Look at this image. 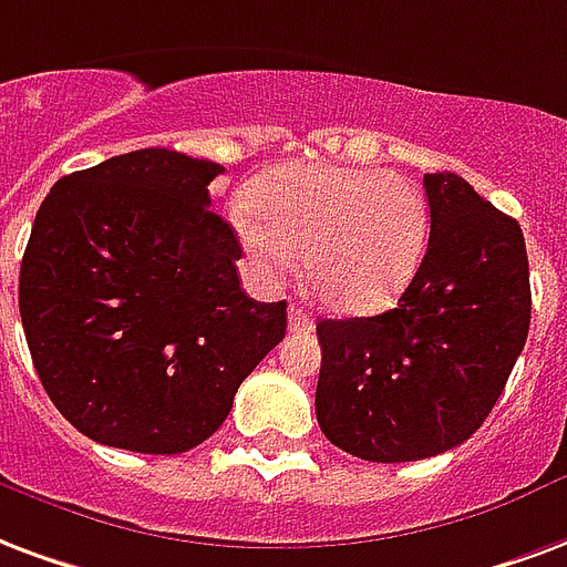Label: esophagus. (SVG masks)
<instances>
[{"instance_id": "1", "label": "esophagus", "mask_w": 567, "mask_h": 567, "mask_svg": "<svg viewBox=\"0 0 567 567\" xmlns=\"http://www.w3.org/2000/svg\"><path fill=\"white\" fill-rule=\"evenodd\" d=\"M288 327L291 330H312V316L306 309H300V306H291L288 309Z\"/></svg>"}]
</instances>
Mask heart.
Returning a JSON list of instances; mask_svg holds the SVG:
<instances>
[{
  "instance_id": "heart-1",
  "label": "heart",
  "mask_w": 567,
  "mask_h": 567,
  "mask_svg": "<svg viewBox=\"0 0 567 567\" xmlns=\"http://www.w3.org/2000/svg\"><path fill=\"white\" fill-rule=\"evenodd\" d=\"M251 270L267 282L303 255L312 295L342 316L379 312L421 267L430 213L402 174L297 165L276 171L234 207Z\"/></svg>"
}]
</instances>
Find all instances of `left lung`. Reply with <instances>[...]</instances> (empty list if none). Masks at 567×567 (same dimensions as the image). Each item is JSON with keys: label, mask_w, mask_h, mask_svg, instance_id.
<instances>
[{"label": "left lung", "mask_w": 567, "mask_h": 567, "mask_svg": "<svg viewBox=\"0 0 567 567\" xmlns=\"http://www.w3.org/2000/svg\"><path fill=\"white\" fill-rule=\"evenodd\" d=\"M430 243L396 309L318 321L321 433L369 463L463 444L493 412L529 337V258L517 219L451 171L423 177Z\"/></svg>", "instance_id": "1"}]
</instances>
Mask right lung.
<instances>
[{
    "label": "right lung",
    "mask_w": 567,
    "mask_h": 567,
    "mask_svg": "<svg viewBox=\"0 0 567 567\" xmlns=\"http://www.w3.org/2000/svg\"><path fill=\"white\" fill-rule=\"evenodd\" d=\"M219 174L150 146L62 177L38 209L20 264L23 333L53 405L92 442L198 447L282 342L285 300L246 297L240 240L209 209Z\"/></svg>",
    "instance_id": "right-lung-1"
}]
</instances>
